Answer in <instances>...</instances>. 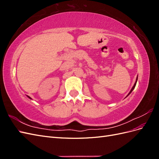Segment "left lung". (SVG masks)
Wrapping results in <instances>:
<instances>
[{"mask_svg":"<svg viewBox=\"0 0 159 159\" xmlns=\"http://www.w3.org/2000/svg\"><path fill=\"white\" fill-rule=\"evenodd\" d=\"M137 79H138V78H137V79H136V81H135V83H134V85H133V87L132 88V89H131V91H130V92L129 93V94L127 95V96H128V95H129L130 93H131L132 92V91H133V90L134 89V88H135V85H136V84H137Z\"/></svg>","mask_w":159,"mask_h":159,"instance_id":"left-lung-1","label":"left lung"}]
</instances>
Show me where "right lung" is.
I'll use <instances>...</instances> for the list:
<instances>
[{
	"instance_id": "add662e5",
	"label": "right lung",
	"mask_w": 159,
	"mask_h": 159,
	"mask_svg": "<svg viewBox=\"0 0 159 159\" xmlns=\"http://www.w3.org/2000/svg\"><path fill=\"white\" fill-rule=\"evenodd\" d=\"M27 96H28V95H27ZM28 98H30V99H31V98H30V97H29V96H28Z\"/></svg>"
}]
</instances>
